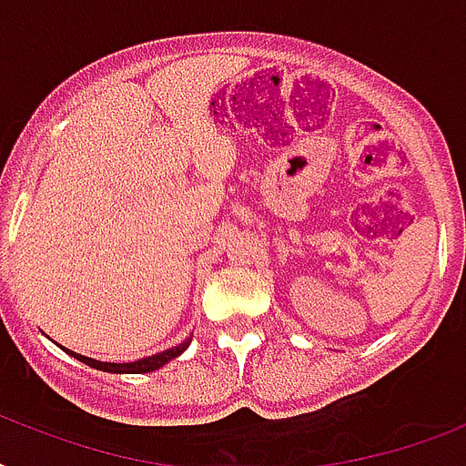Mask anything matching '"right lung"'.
<instances>
[{
  "label": "right lung",
  "instance_id": "right-lung-1",
  "mask_svg": "<svg viewBox=\"0 0 466 466\" xmlns=\"http://www.w3.org/2000/svg\"><path fill=\"white\" fill-rule=\"evenodd\" d=\"M188 346H190V339H186L181 340L178 346L167 348V350H161V353L147 355V358H142V360H135V362H101V360H94V358H86V355L75 353V350H69V348H65V353H69L72 358L84 362V365H89V368L104 370V372H111V375H142V372H155V370L164 368L167 362L178 358V355H181Z\"/></svg>",
  "mask_w": 466,
  "mask_h": 466
}]
</instances>
